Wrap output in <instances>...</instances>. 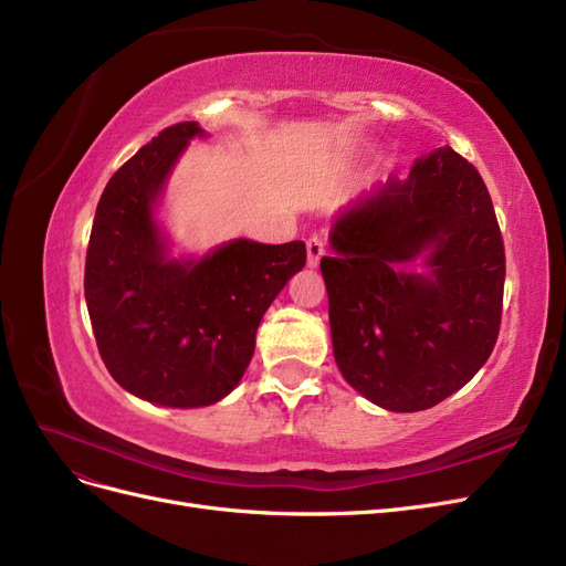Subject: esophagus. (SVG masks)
Here are the masks:
<instances>
[{
	"label": "esophagus",
	"mask_w": 566,
	"mask_h": 566,
	"mask_svg": "<svg viewBox=\"0 0 566 566\" xmlns=\"http://www.w3.org/2000/svg\"><path fill=\"white\" fill-rule=\"evenodd\" d=\"M305 247H307V265H310V268H317V265H319V259L324 256V242H322V237L313 234V237H310V240L305 242Z\"/></svg>",
	"instance_id": "1"
}]
</instances>
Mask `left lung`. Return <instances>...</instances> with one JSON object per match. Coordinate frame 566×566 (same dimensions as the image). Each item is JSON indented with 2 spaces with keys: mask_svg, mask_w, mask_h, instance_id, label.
<instances>
[{
  "mask_svg": "<svg viewBox=\"0 0 566 566\" xmlns=\"http://www.w3.org/2000/svg\"><path fill=\"white\" fill-rule=\"evenodd\" d=\"M319 268L343 378L388 411L461 390L494 350L505 249L480 171L451 148L345 209ZM429 251L430 276L396 265Z\"/></svg>",
  "mask_w": 566,
  "mask_h": 566,
  "instance_id": "1",
  "label": "left lung"
}]
</instances>
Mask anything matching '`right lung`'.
<instances>
[{"instance_id":"right-lung-1","label":"right lung","mask_w":566,"mask_h":566,"mask_svg":"<svg viewBox=\"0 0 566 566\" xmlns=\"http://www.w3.org/2000/svg\"><path fill=\"white\" fill-rule=\"evenodd\" d=\"M197 122L159 132L107 180L91 228L84 296L98 353L124 390L161 407H207L244 376L270 303L305 244L234 240L199 261L167 256L153 207Z\"/></svg>"}]
</instances>
